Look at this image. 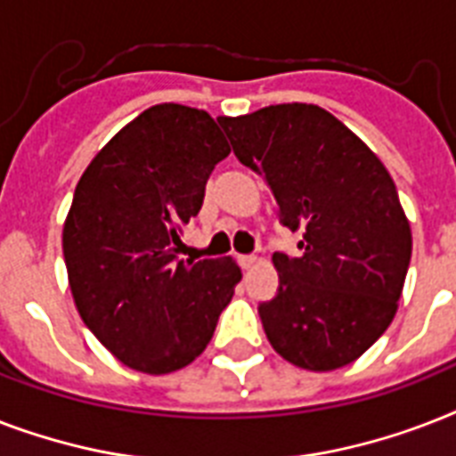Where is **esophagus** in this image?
I'll return each mask as SVG.
<instances>
[{"label":"esophagus","instance_id":"esophagus-1","mask_svg":"<svg viewBox=\"0 0 456 456\" xmlns=\"http://www.w3.org/2000/svg\"><path fill=\"white\" fill-rule=\"evenodd\" d=\"M239 263H241L243 270H250V267H256L257 265V256H241L239 257Z\"/></svg>","mask_w":456,"mask_h":456}]
</instances>
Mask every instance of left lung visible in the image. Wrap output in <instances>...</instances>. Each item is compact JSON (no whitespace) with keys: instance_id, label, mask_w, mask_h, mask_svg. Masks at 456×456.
<instances>
[{"instance_id":"obj_1","label":"left lung","mask_w":456,"mask_h":456,"mask_svg":"<svg viewBox=\"0 0 456 456\" xmlns=\"http://www.w3.org/2000/svg\"><path fill=\"white\" fill-rule=\"evenodd\" d=\"M236 158L263 175L279 220L303 232L298 257L274 253L277 296L257 312L272 347L310 371H331L374 346L395 317L411 229L376 153L314 103L217 118Z\"/></svg>"}]
</instances>
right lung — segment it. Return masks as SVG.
<instances>
[{
  "label": "right lung",
  "mask_w": 456,
  "mask_h": 456,
  "mask_svg": "<svg viewBox=\"0 0 456 456\" xmlns=\"http://www.w3.org/2000/svg\"><path fill=\"white\" fill-rule=\"evenodd\" d=\"M229 156L206 110L158 103L125 125L82 172L63 224L82 322L144 374L191 364L210 343L241 270L232 257L179 260V236Z\"/></svg>",
  "instance_id": "obj_1"
}]
</instances>
